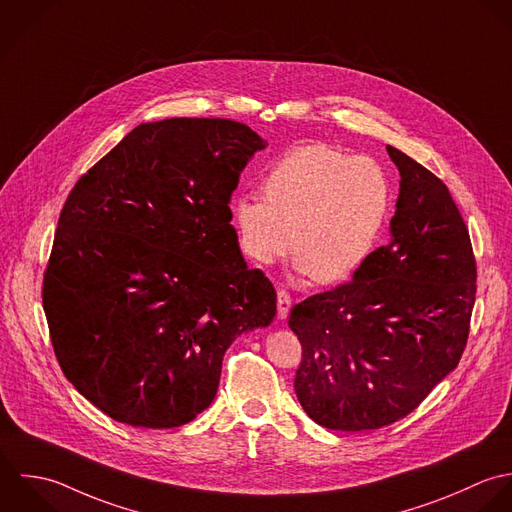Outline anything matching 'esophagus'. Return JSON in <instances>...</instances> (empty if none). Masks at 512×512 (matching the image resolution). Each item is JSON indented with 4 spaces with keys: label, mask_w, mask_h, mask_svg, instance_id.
I'll return each mask as SVG.
<instances>
[{
    "label": "esophagus",
    "mask_w": 512,
    "mask_h": 512,
    "mask_svg": "<svg viewBox=\"0 0 512 512\" xmlns=\"http://www.w3.org/2000/svg\"><path fill=\"white\" fill-rule=\"evenodd\" d=\"M292 308V298L286 290H278V318L280 320H286L288 318V312Z\"/></svg>",
    "instance_id": "1"
}]
</instances>
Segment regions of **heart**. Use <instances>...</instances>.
Listing matches in <instances>:
<instances>
[{
	"label": "heart",
	"instance_id": "1",
	"mask_svg": "<svg viewBox=\"0 0 512 512\" xmlns=\"http://www.w3.org/2000/svg\"><path fill=\"white\" fill-rule=\"evenodd\" d=\"M262 192L232 202L242 252L268 266L292 250L294 238L296 272L320 284L343 282L363 266L391 206L373 161L324 143L290 149L264 176Z\"/></svg>",
	"mask_w": 512,
	"mask_h": 512
}]
</instances>
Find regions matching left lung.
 <instances>
[{
	"label": "left lung",
	"instance_id": "obj_1",
	"mask_svg": "<svg viewBox=\"0 0 512 512\" xmlns=\"http://www.w3.org/2000/svg\"><path fill=\"white\" fill-rule=\"evenodd\" d=\"M401 174L389 244L351 282L292 308L302 343L294 389L334 431H369L411 413L457 365L469 338L477 266L449 188L387 145Z\"/></svg>",
	"mask_w": 512,
	"mask_h": 512
}]
</instances>
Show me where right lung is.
<instances>
[{
	"label": "right lung",
	"mask_w": 512,
	"mask_h": 512,
	"mask_svg": "<svg viewBox=\"0 0 512 512\" xmlns=\"http://www.w3.org/2000/svg\"><path fill=\"white\" fill-rule=\"evenodd\" d=\"M266 145L228 119L143 123L67 196L43 310L65 377L111 419L192 421L230 343L272 324L276 290L246 266L228 206Z\"/></svg>",
	"instance_id": "right-lung-1"
}]
</instances>
